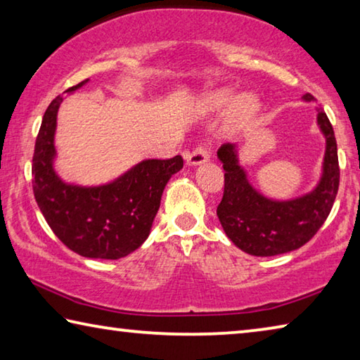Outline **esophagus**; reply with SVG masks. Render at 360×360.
I'll return each mask as SVG.
<instances>
[{"mask_svg": "<svg viewBox=\"0 0 360 360\" xmlns=\"http://www.w3.org/2000/svg\"><path fill=\"white\" fill-rule=\"evenodd\" d=\"M210 158V152L208 148L203 144H200L195 148L192 152H188L186 155L187 165H200V163H205Z\"/></svg>", "mask_w": 360, "mask_h": 360, "instance_id": "esophagus-1", "label": "esophagus"}]
</instances>
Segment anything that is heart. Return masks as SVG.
<instances>
[{"label": "heart", "mask_w": 360, "mask_h": 360, "mask_svg": "<svg viewBox=\"0 0 360 360\" xmlns=\"http://www.w3.org/2000/svg\"><path fill=\"white\" fill-rule=\"evenodd\" d=\"M231 101V92L229 90H216L205 96L203 100V109L206 111H221ZM257 111V100L251 94H245L238 96L230 106L229 117L231 122H241L251 117V115Z\"/></svg>", "instance_id": "1"}]
</instances>
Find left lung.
Segmentation results:
<instances>
[{
	"label": "left lung",
	"instance_id": "obj_1",
	"mask_svg": "<svg viewBox=\"0 0 360 360\" xmlns=\"http://www.w3.org/2000/svg\"><path fill=\"white\" fill-rule=\"evenodd\" d=\"M303 100L313 101L314 96L304 94ZM318 124L327 139L324 174L311 193L290 202H273L262 197L238 165L235 146L225 143L219 148L217 155L225 173L217 217L225 233L241 251L259 257L294 251L307 245L330 214L340 186L337 139L322 109L318 112Z\"/></svg>",
	"mask_w": 360,
	"mask_h": 360
}]
</instances>
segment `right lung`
<instances>
[{"mask_svg":"<svg viewBox=\"0 0 360 360\" xmlns=\"http://www.w3.org/2000/svg\"><path fill=\"white\" fill-rule=\"evenodd\" d=\"M87 79L72 85L75 92ZM62 96L46 109L33 154V192L42 216L63 245L82 257L115 260L138 249L149 236L168 179L184 167L181 155L152 158L111 184L77 187L52 168L53 133Z\"/></svg>","mask_w":360,"mask_h":360,"instance_id":"1","label":"right lung"}]
</instances>
